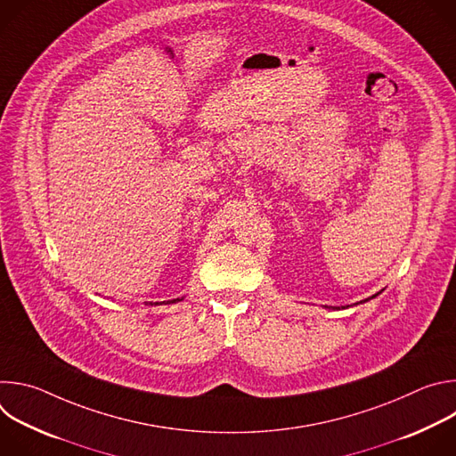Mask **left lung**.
<instances>
[{"mask_svg": "<svg viewBox=\"0 0 456 456\" xmlns=\"http://www.w3.org/2000/svg\"><path fill=\"white\" fill-rule=\"evenodd\" d=\"M377 296V294H375ZM375 296H371V297H375ZM370 299V297H368ZM368 299H364V301H368ZM364 301H359V303H364ZM359 303H355V305H359Z\"/></svg>", "mask_w": 456, "mask_h": 456, "instance_id": "1", "label": "left lung"}]
</instances>
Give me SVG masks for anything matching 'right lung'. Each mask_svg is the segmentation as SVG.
<instances>
[{"label": "right lung", "instance_id": "add662e5", "mask_svg": "<svg viewBox=\"0 0 456 456\" xmlns=\"http://www.w3.org/2000/svg\"><path fill=\"white\" fill-rule=\"evenodd\" d=\"M176 301H182V299H171V301H167V303H176ZM162 303H166V301H162ZM153 305V303H151ZM157 305V303H155Z\"/></svg>", "mask_w": 456, "mask_h": 456}]
</instances>
